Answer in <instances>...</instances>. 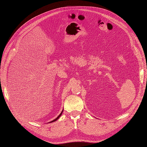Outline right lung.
I'll list each match as a JSON object with an SVG mask.
<instances>
[{
	"mask_svg": "<svg viewBox=\"0 0 147 147\" xmlns=\"http://www.w3.org/2000/svg\"><path fill=\"white\" fill-rule=\"evenodd\" d=\"M63 111H62V112H61V114H59V115H58V117H57V118H56V119H55V120H52V121H51V122H50V123H52V122H53V121H56V120H58V119H59V117H60V116H61V114H62V113H63Z\"/></svg>",
	"mask_w": 147,
	"mask_h": 147,
	"instance_id": "add662e5",
	"label": "right lung"
}]
</instances>
